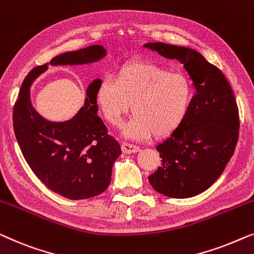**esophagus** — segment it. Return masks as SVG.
Listing matches in <instances>:
<instances>
[{"mask_svg":"<svg viewBox=\"0 0 254 254\" xmlns=\"http://www.w3.org/2000/svg\"><path fill=\"white\" fill-rule=\"evenodd\" d=\"M121 148H122V152L126 153V154H132V153H138L140 151V148H139L138 146L127 144V142H123Z\"/></svg>","mask_w":254,"mask_h":254,"instance_id":"esophagus-1","label":"esophagus"}]
</instances>
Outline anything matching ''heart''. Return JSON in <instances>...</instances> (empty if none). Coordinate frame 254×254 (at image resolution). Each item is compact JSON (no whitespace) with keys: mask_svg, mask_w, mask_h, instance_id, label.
I'll return each instance as SVG.
<instances>
[{"mask_svg":"<svg viewBox=\"0 0 254 254\" xmlns=\"http://www.w3.org/2000/svg\"><path fill=\"white\" fill-rule=\"evenodd\" d=\"M193 90L182 72H170L149 62L121 66L113 79L103 78L95 90V103L106 122L122 127L131 110L134 114L124 135L133 140L174 134L187 119Z\"/></svg>","mask_w":254,"mask_h":254,"instance_id":"1","label":"heart"}]
</instances>
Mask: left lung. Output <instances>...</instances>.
Listing matches in <instances>:
<instances>
[{"mask_svg":"<svg viewBox=\"0 0 254 254\" xmlns=\"http://www.w3.org/2000/svg\"><path fill=\"white\" fill-rule=\"evenodd\" d=\"M144 47L181 62L195 88L183 124L156 146L162 163L148 181L167 197H194L221 176L235 152L239 116L234 92L222 71L194 49L163 42Z\"/></svg>","mask_w":254,"mask_h":254,"instance_id":"left-lung-1","label":"left lung"}]
</instances>
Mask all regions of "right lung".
<instances>
[{
  "label": "right lung",
  "mask_w": 254,
  "mask_h": 254,
  "mask_svg": "<svg viewBox=\"0 0 254 254\" xmlns=\"http://www.w3.org/2000/svg\"><path fill=\"white\" fill-rule=\"evenodd\" d=\"M100 45L55 56L49 64L83 65L106 56ZM48 69V63L30 71L21 84L13 108V130L25 160L32 171L48 189L64 198L80 200L95 197L108 188L112 169L122 154L121 146L108 134L96 115V78L88 85L86 99L72 119L52 122L42 117L30 98L33 81Z\"/></svg>",
  "instance_id": "1"
}]
</instances>
